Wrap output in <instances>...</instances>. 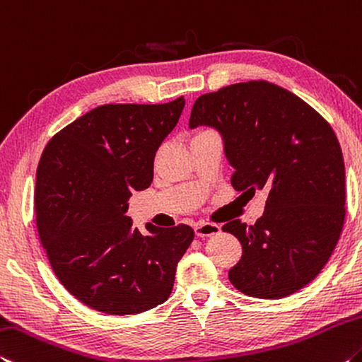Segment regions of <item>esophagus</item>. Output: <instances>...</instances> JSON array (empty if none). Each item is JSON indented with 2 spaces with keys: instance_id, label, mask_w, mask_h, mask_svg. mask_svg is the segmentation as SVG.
<instances>
[{
  "instance_id": "1",
  "label": "esophagus",
  "mask_w": 362,
  "mask_h": 362,
  "mask_svg": "<svg viewBox=\"0 0 362 362\" xmlns=\"http://www.w3.org/2000/svg\"><path fill=\"white\" fill-rule=\"evenodd\" d=\"M194 230L197 237H210V235H215L220 233L221 228H220V224H215V223L199 221L194 224Z\"/></svg>"
}]
</instances>
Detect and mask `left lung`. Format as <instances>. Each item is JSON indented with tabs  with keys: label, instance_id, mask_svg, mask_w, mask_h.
Returning <instances> with one entry per match:
<instances>
[{
	"label": "left lung",
	"instance_id": "obj_1",
	"mask_svg": "<svg viewBox=\"0 0 362 362\" xmlns=\"http://www.w3.org/2000/svg\"><path fill=\"white\" fill-rule=\"evenodd\" d=\"M200 125L221 133L235 191L268 194L253 226H223L242 244L230 284L264 300L303 288L329 262L345 223V165L334 129L303 99L264 80L200 96L189 128Z\"/></svg>",
	"mask_w": 362,
	"mask_h": 362
}]
</instances>
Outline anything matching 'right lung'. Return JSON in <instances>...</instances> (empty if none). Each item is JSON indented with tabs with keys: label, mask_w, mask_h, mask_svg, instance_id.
Listing matches in <instances>:
<instances>
[{
	"label": "right lung",
	"mask_w": 362,
	"mask_h": 362,
	"mask_svg": "<svg viewBox=\"0 0 362 362\" xmlns=\"http://www.w3.org/2000/svg\"><path fill=\"white\" fill-rule=\"evenodd\" d=\"M105 104L62 128L41 153L35 185L40 240L52 271L81 303L105 315L156 308L173 290L194 240L187 224L141 234L127 216L133 191L153 177V158L185 109Z\"/></svg>",
	"instance_id": "add662e5"
}]
</instances>
